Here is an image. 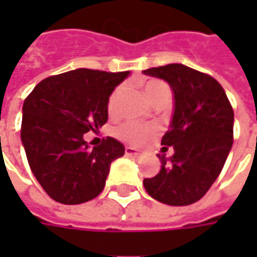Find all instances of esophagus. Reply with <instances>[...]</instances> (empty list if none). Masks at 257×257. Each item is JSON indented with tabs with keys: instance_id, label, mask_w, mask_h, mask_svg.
Here are the masks:
<instances>
[{
	"instance_id": "obj_1",
	"label": "esophagus",
	"mask_w": 257,
	"mask_h": 257,
	"mask_svg": "<svg viewBox=\"0 0 257 257\" xmlns=\"http://www.w3.org/2000/svg\"><path fill=\"white\" fill-rule=\"evenodd\" d=\"M125 154L127 156H140V152L137 149H133V147H125Z\"/></svg>"
}]
</instances>
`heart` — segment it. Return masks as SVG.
Returning a JSON list of instances; mask_svg holds the SVG:
<instances>
[{"instance_id": "b5f03b06", "label": "heart", "mask_w": 257, "mask_h": 257, "mask_svg": "<svg viewBox=\"0 0 257 257\" xmlns=\"http://www.w3.org/2000/svg\"><path fill=\"white\" fill-rule=\"evenodd\" d=\"M144 93H146L149 101L152 104H156L159 103V101H162V100H169L170 98V88H169V85L166 84L164 81H160V80H149V81H146L144 83ZM123 94L124 85H120L110 95L108 103H107V110H108V113L111 114V115L117 113V108H118V104H120V100H121ZM115 133H117V136L121 140L127 142V143L142 144L150 137V134L153 133V130L149 128V127L140 125V124L125 123L123 125H120Z\"/></svg>"}]
</instances>
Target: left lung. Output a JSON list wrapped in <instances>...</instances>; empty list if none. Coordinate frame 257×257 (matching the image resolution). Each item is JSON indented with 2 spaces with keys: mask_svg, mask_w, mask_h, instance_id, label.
Listing matches in <instances>:
<instances>
[{
  "mask_svg": "<svg viewBox=\"0 0 257 257\" xmlns=\"http://www.w3.org/2000/svg\"><path fill=\"white\" fill-rule=\"evenodd\" d=\"M143 74L167 81L173 91V115L162 139L172 157L157 154L162 167L144 179L146 192L169 206H187L210 189L233 144L234 114L223 87L213 77L184 64L144 70Z\"/></svg>",
  "mask_w": 257,
  "mask_h": 257,
  "instance_id": "1",
  "label": "left lung"
}]
</instances>
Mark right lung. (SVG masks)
<instances>
[{
	"mask_svg": "<svg viewBox=\"0 0 257 257\" xmlns=\"http://www.w3.org/2000/svg\"><path fill=\"white\" fill-rule=\"evenodd\" d=\"M128 75L77 68L45 78L25 98L21 142L31 172L55 202L80 204L103 192L124 146L107 137L90 149L84 134L107 123L108 98Z\"/></svg>",
	"mask_w": 257,
	"mask_h": 257,
	"instance_id": "right-lung-1",
	"label": "right lung"
}]
</instances>
